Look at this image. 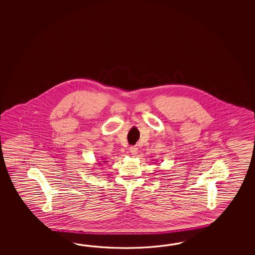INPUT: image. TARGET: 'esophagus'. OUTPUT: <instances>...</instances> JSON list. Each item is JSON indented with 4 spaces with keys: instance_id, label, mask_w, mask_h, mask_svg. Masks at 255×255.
Here are the masks:
<instances>
[{
    "instance_id": "esophagus-1",
    "label": "esophagus",
    "mask_w": 255,
    "mask_h": 255,
    "mask_svg": "<svg viewBox=\"0 0 255 255\" xmlns=\"http://www.w3.org/2000/svg\"><path fill=\"white\" fill-rule=\"evenodd\" d=\"M129 151L133 156H135L138 152V147H137V146H130Z\"/></svg>"
}]
</instances>
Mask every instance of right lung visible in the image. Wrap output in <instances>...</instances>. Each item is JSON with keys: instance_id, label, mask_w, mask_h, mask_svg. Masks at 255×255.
Returning a JSON list of instances; mask_svg holds the SVG:
<instances>
[{"instance_id": "1", "label": "right lung", "mask_w": 255, "mask_h": 255, "mask_svg": "<svg viewBox=\"0 0 255 255\" xmlns=\"http://www.w3.org/2000/svg\"><path fill=\"white\" fill-rule=\"evenodd\" d=\"M103 162H104V163H105V162H107V161H103Z\"/></svg>"}]
</instances>
